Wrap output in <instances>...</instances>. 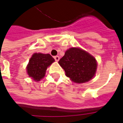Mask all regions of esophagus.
<instances>
[{
	"mask_svg": "<svg viewBox=\"0 0 123 123\" xmlns=\"http://www.w3.org/2000/svg\"><path fill=\"white\" fill-rule=\"evenodd\" d=\"M54 59H55V61H59V56L58 55H56V56H55V57H54Z\"/></svg>",
	"mask_w": 123,
	"mask_h": 123,
	"instance_id": "34e87169",
	"label": "esophagus"
}]
</instances>
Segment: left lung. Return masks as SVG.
Instances as JSON below:
<instances>
[{
  "mask_svg": "<svg viewBox=\"0 0 123 123\" xmlns=\"http://www.w3.org/2000/svg\"><path fill=\"white\" fill-rule=\"evenodd\" d=\"M59 64L66 75L75 83H84L94 76L97 67L94 57L80 48H71L65 52Z\"/></svg>",
  "mask_w": 123,
  "mask_h": 123,
  "instance_id": "left-lung-1",
  "label": "left lung"
}]
</instances>
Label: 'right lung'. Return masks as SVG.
Listing matches in <instances>:
<instances>
[{
  "label": "right lung",
  "mask_w": 123,
  "mask_h": 123,
  "mask_svg": "<svg viewBox=\"0 0 123 123\" xmlns=\"http://www.w3.org/2000/svg\"><path fill=\"white\" fill-rule=\"evenodd\" d=\"M54 61L55 60L50 54H33L27 67L28 75L34 80L39 81L44 77L48 66Z\"/></svg>",
  "instance_id": "add662e5"
}]
</instances>
